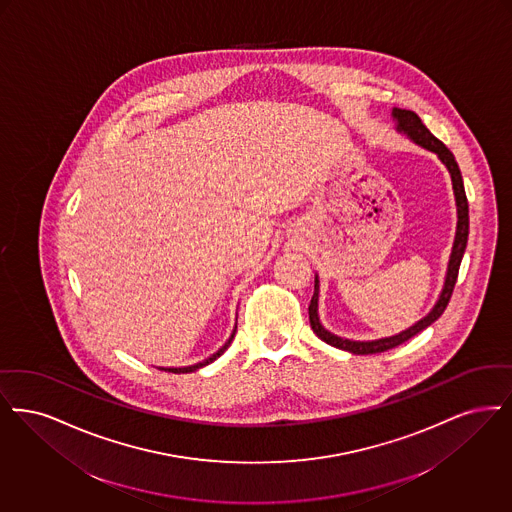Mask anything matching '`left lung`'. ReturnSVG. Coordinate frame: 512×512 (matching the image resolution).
<instances>
[{
  "label": "left lung",
  "mask_w": 512,
  "mask_h": 512,
  "mask_svg": "<svg viewBox=\"0 0 512 512\" xmlns=\"http://www.w3.org/2000/svg\"><path fill=\"white\" fill-rule=\"evenodd\" d=\"M396 122H398V130L405 132L409 135L415 143H419L424 149L436 153L440 156V160L444 162L451 174V181H453V191H455V200H457V216H459V222H457V235H455V243H453V252H451V260H449V267H447V277H445L444 290L440 294V300L438 304L434 306V310L428 313L424 319H421L419 323H415L411 329L403 331V333L396 334V336H390V338H380V340H373V342H354V340H346V338H340V336H334L323 329V325L319 323V317H317V298H319V281L315 277V290H313L312 302H310V325H312L313 333L317 334L323 342L331 344L338 350H346V352H352L356 356H369V354H380V352H386V350H392L396 346H400L403 342H407L409 338H413L415 334L424 331L428 325H432L442 313L445 312L449 300H451V294L455 289V283H457V275H459V267H461V260H463V254H465V248H467L468 241V200L467 193H465V185H463V176H461V170H459V164L455 160L453 153L445 147L444 143L430 134V130L423 124V120L419 118V114L413 111H407V109H394L392 111Z\"/></svg>",
  "instance_id": "obj_1"
}]
</instances>
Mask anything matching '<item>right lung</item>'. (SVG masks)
Masks as SVG:
<instances>
[{
	"instance_id": "add662e5",
	"label": "right lung",
	"mask_w": 512,
	"mask_h": 512,
	"mask_svg": "<svg viewBox=\"0 0 512 512\" xmlns=\"http://www.w3.org/2000/svg\"><path fill=\"white\" fill-rule=\"evenodd\" d=\"M235 331H237V327H235ZM235 331L233 334L229 336V340L223 344L222 348L214 354L212 357H208V359H204V361H200L197 365H191V367H181V369H164V371H168V373H193V371H197L200 367H204V365H208V363H212L216 357L222 356L223 352L229 348V344H231V340H233V336H235Z\"/></svg>"
}]
</instances>
